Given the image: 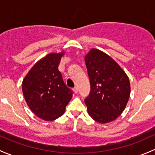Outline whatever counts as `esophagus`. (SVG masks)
Instances as JSON below:
<instances>
[{
    "instance_id": "obj_1",
    "label": "esophagus",
    "mask_w": 155,
    "mask_h": 155,
    "mask_svg": "<svg viewBox=\"0 0 155 155\" xmlns=\"http://www.w3.org/2000/svg\"><path fill=\"white\" fill-rule=\"evenodd\" d=\"M78 91H79V90H78V87H75L74 88H73V91H74L75 94H77Z\"/></svg>"
}]
</instances>
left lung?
Wrapping results in <instances>:
<instances>
[{"instance_id": "8db88e82", "label": "left lung", "mask_w": 155, "mask_h": 155, "mask_svg": "<svg viewBox=\"0 0 155 155\" xmlns=\"http://www.w3.org/2000/svg\"><path fill=\"white\" fill-rule=\"evenodd\" d=\"M91 92L84 99L89 115L99 123L111 122L123 113L130 96L128 76L103 52L92 49L85 56Z\"/></svg>"}]
</instances>
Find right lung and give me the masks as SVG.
<instances>
[{
    "label": "right lung",
    "instance_id": "obj_1",
    "mask_svg": "<svg viewBox=\"0 0 155 155\" xmlns=\"http://www.w3.org/2000/svg\"><path fill=\"white\" fill-rule=\"evenodd\" d=\"M62 55L50 53L39 60L23 80L22 91L30 110L45 121L62 116L73 96L58 71Z\"/></svg>",
    "mask_w": 155,
    "mask_h": 155
}]
</instances>
